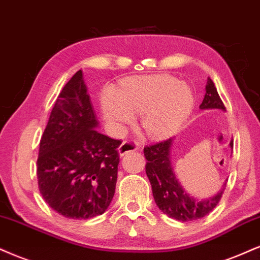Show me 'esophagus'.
I'll return each instance as SVG.
<instances>
[{
    "label": "esophagus",
    "instance_id": "esophagus-1",
    "mask_svg": "<svg viewBox=\"0 0 260 260\" xmlns=\"http://www.w3.org/2000/svg\"><path fill=\"white\" fill-rule=\"evenodd\" d=\"M139 144L136 142H132V140H124L123 143L118 146V154L121 156L128 154V152H132V151H137L139 150Z\"/></svg>",
    "mask_w": 260,
    "mask_h": 260
}]
</instances>
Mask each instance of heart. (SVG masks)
<instances>
[{"mask_svg":"<svg viewBox=\"0 0 260 260\" xmlns=\"http://www.w3.org/2000/svg\"><path fill=\"white\" fill-rule=\"evenodd\" d=\"M192 104L191 89L170 75L137 77L122 84L120 94L110 87L102 94L106 120L123 124L133 120V114H140L144 132L152 138L176 132L189 116Z\"/></svg>","mask_w":260,"mask_h":260,"instance_id":"b5f03b06","label":"heart"}]
</instances>
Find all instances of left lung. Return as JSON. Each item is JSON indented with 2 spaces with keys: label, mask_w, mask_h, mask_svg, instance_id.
<instances>
[{
  "label": "left lung",
  "mask_w": 260,
  "mask_h": 260,
  "mask_svg": "<svg viewBox=\"0 0 260 260\" xmlns=\"http://www.w3.org/2000/svg\"><path fill=\"white\" fill-rule=\"evenodd\" d=\"M201 109H221L225 110L213 81L208 79L206 86V94ZM172 139L146 145L144 156L146 158L145 172L152 187L156 205L168 217L180 221H191L201 219L211 213L219 203L224 189L212 199L201 201L190 196L178 183L171 164ZM233 146V143H230Z\"/></svg>",
  "instance_id": "8db88e82"
}]
</instances>
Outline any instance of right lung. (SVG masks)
Wrapping results in <instances>:
<instances>
[{
	"label": "right lung",
	"mask_w": 260,
	"mask_h": 260,
	"mask_svg": "<svg viewBox=\"0 0 260 260\" xmlns=\"http://www.w3.org/2000/svg\"><path fill=\"white\" fill-rule=\"evenodd\" d=\"M82 71L59 93L37 157V183L53 211L73 219L103 214L117 181L121 140L109 138L98 126Z\"/></svg>",
	"instance_id": "add662e5"
}]
</instances>
